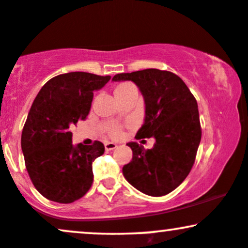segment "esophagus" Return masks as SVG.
Here are the masks:
<instances>
[{
  "mask_svg": "<svg viewBox=\"0 0 248 248\" xmlns=\"http://www.w3.org/2000/svg\"><path fill=\"white\" fill-rule=\"evenodd\" d=\"M116 147L118 146H116L114 142H106V143H105V149H106L107 152L108 150H114Z\"/></svg>",
  "mask_w": 248,
  "mask_h": 248,
  "instance_id": "obj_1",
  "label": "esophagus"
}]
</instances>
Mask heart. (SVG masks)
<instances>
[{
	"mask_svg": "<svg viewBox=\"0 0 248 248\" xmlns=\"http://www.w3.org/2000/svg\"><path fill=\"white\" fill-rule=\"evenodd\" d=\"M129 85H130V84H120V85H119L118 87L115 88V91L122 90V88H124V87L129 86ZM112 134H113V135H118V134H119V130H118V129H114V130H113V132H112Z\"/></svg>",
	"mask_w": 248,
	"mask_h": 248,
	"instance_id": "b5f03b06",
	"label": "heart"
}]
</instances>
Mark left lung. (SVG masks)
Segmentation results:
<instances>
[{"instance_id": "left-lung-1", "label": "left lung", "mask_w": 248, "mask_h": 248, "mask_svg": "<svg viewBox=\"0 0 248 248\" xmlns=\"http://www.w3.org/2000/svg\"><path fill=\"white\" fill-rule=\"evenodd\" d=\"M113 81L130 80L140 88L146 105L144 124L135 138H154L152 149L129 142L133 158L122 168L124 178L153 197L175 190L195 163L202 129L198 105L186 82L175 73L147 69L115 75Z\"/></svg>"}]
</instances>
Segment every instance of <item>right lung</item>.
<instances>
[{
    "instance_id": "obj_1",
    "label": "right lung",
    "mask_w": 248,
    "mask_h": 248,
    "mask_svg": "<svg viewBox=\"0 0 248 248\" xmlns=\"http://www.w3.org/2000/svg\"><path fill=\"white\" fill-rule=\"evenodd\" d=\"M109 79L87 72L64 73L50 79L33 100L21 146L31 182L49 201L73 203L92 186V162L105 147L100 141L73 146L70 128L86 119L93 92Z\"/></svg>"
}]
</instances>
